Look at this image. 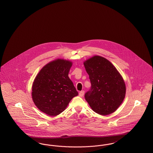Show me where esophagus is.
Instances as JSON below:
<instances>
[{"label":"esophagus","mask_w":153,"mask_h":153,"mask_svg":"<svg viewBox=\"0 0 153 153\" xmlns=\"http://www.w3.org/2000/svg\"><path fill=\"white\" fill-rule=\"evenodd\" d=\"M79 95L80 96V97H82L84 95V91H80L79 94Z\"/></svg>","instance_id":"obj_1"}]
</instances>
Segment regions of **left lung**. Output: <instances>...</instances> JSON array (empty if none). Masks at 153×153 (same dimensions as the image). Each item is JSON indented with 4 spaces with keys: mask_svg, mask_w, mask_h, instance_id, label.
I'll use <instances>...</instances> for the list:
<instances>
[{
    "mask_svg": "<svg viewBox=\"0 0 153 153\" xmlns=\"http://www.w3.org/2000/svg\"><path fill=\"white\" fill-rule=\"evenodd\" d=\"M91 83L85 99L96 113L108 115L123 101L126 85L121 75L108 60L96 56L84 63Z\"/></svg>",
    "mask_w": 153,
    "mask_h": 153,
    "instance_id": "8db88e82",
    "label": "left lung"
}]
</instances>
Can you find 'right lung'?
Masks as SVG:
<instances>
[{"label":"right lung","mask_w":153,"mask_h":153,"mask_svg":"<svg viewBox=\"0 0 153 153\" xmlns=\"http://www.w3.org/2000/svg\"><path fill=\"white\" fill-rule=\"evenodd\" d=\"M72 64L58 59L43 67L32 87V98L37 108L49 116L63 112L78 92L68 77Z\"/></svg>","instance_id":"1"}]
</instances>
